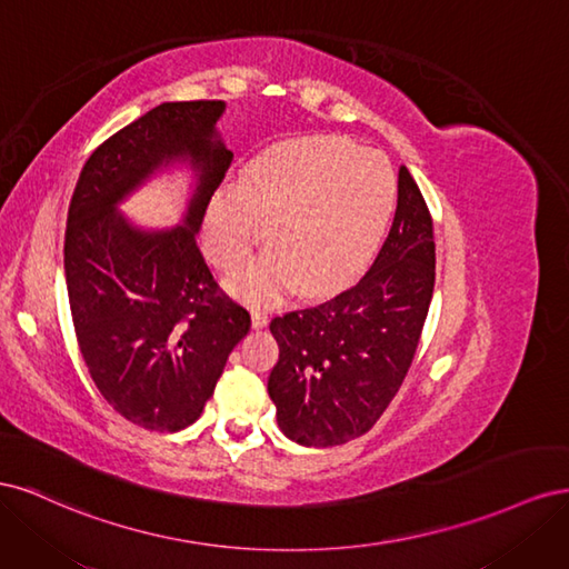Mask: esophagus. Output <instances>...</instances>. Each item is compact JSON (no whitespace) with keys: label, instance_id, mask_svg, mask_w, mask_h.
Returning <instances> with one entry per match:
<instances>
[{"label":"esophagus","instance_id":"34e87169","mask_svg":"<svg viewBox=\"0 0 569 569\" xmlns=\"http://www.w3.org/2000/svg\"><path fill=\"white\" fill-rule=\"evenodd\" d=\"M251 325L256 327V330H261V327L268 325V316L263 311H258V308H253V311H251Z\"/></svg>","mask_w":569,"mask_h":569}]
</instances>
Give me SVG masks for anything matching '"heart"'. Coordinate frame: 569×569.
I'll return each instance as SVG.
<instances>
[{"instance_id":"obj_1","label":"heart","mask_w":569,"mask_h":569,"mask_svg":"<svg viewBox=\"0 0 569 569\" xmlns=\"http://www.w3.org/2000/svg\"><path fill=\"white\" fill-rule=\"evenodd\" d=\"M396 206V173L377 149L349 137L311 134L270 144L242 168L237 189L218 192L206 213L203 247L232 270L263 237L270 251L230 287L253 303L287 289L325 295L363 266L382 242Z\"/></svg>"}]
</instances>
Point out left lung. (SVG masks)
<instances>
[{
    "label": "left lung",
    "instance_id": "1",
    "mask_svg": "<svg viewBox=\"0 0 569 569\" xmlns=\"http://www.w3.org/2000/svg\"><path fill=\"white\" fill-rule=\"evenodd\" d=\"M435 263L432 216L401 166L399 203L372 268L341 295L270 322L280 358L268 393L284 437L327 449L380 420L416 358Z\"/></svg>",
    "mask_w": 569,
    "mask_h": 569
}]
</instances>
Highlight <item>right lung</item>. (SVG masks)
<instances>
[{
  "mask_svg": "<svg viewBox=\"0 0 569 569\" xmlns=\"http://www.w3.org/2000/svg\"><path fill=\"white\" fill-rule=\"evenodd\" d=\"M218 99L166 101L101 142L68 206L63 268L84 366L109 406L137 427L178 432L213 396L247 308L218 287L197 232L232 151L216 134ZM200 170L182 227L144 233L114 211L157 167Z\"/></svg>",
  "mask_w": 569,
  "mask_h": 569,
  "instance_id": "1",
  "label": "right lung"
}]
</instances>
